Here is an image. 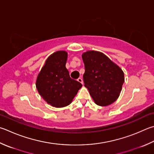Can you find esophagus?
Here are the masks:
<instances>
[{"label":"esophagus","instance_id":"34e87169","mask_svg":"<svg viewBox=\"0 0 154 154\" xmlns=\"http://www.w3.org/2000/svg\"><path fill=\"white\" fill-rule=\"evenodd\" d=\"M77 82H79L80 83H82V85L83 84V79H82V78H78V79H77Z\"/></svg>","mask_w":154,"mask_h":154}]
</instances>
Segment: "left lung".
Instances as JSON below:
<instances>
[{"label":"left lung","instance_id":"1","mask_svg":"<svg viewBox=\"0 0 154 154\" xmlns=\"http://www.w3.org/2000/svg\"><path fill=\"white\" fill-rule=\"evenodd\" d=\"M85 65V87L97 105L112 104L118 98L125 82L124 73L102 52L88 51L82 55Z\"/></svg>","mask_w":154,"mask_h":154}]
</instances>
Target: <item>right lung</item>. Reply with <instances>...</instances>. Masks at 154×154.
<instances>
[{
  "label": "right lung",
  "mask_w": 154,
  "mask_h": 154,
  "mask_svg": "<svg viewBox=\"0 0 154 154\" xmlns=\"http://www.w3.org/2000/svg\"><path fill=\"white\" fill-rule=\"evenodd\" d=\"M67 56L65 51H58L50 55L36 81L40 96L56 108L68 106L82 87V83L70 77L65 66Z\"/></svg>",
  "instance_id": "1"
}]
</instances>
